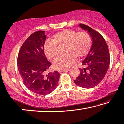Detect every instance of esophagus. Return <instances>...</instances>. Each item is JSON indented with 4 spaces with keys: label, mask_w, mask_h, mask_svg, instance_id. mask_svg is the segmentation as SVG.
I'll use <instances>...</instances> for the list:
<instances>
[{
    "label": "esophagus",
    "mask_w": 124,
    "mask_h": 124,
    "mask_svg": "<svg viewBox=\"0 0 124 124\" xmlns=\"http://www.w3.org/2000/svg\"><path fill=\"white\" fill-rule=\"evenodd\" d=\"M67 69H64V70H58V72L59 73H61L62 72H64V71H67Z\"/></svg>",
    "instance_id": "obj_1"
}]
</instances>
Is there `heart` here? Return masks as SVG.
<instances>
[{
  "instance_id": "b5f03b06",
  "label": "heart",
  "mask_w": 124,
  "mask_h": 124,
  "mask_svg": "<svg viewBox=\"0 0 124 124\" xmlns=\"http://www.w3.org/2000/svg\"><path fill=\"white\" fill-rule=\"evenodd\" d=\"M64 46L66 55L59 57L53 62V67L57 70L68 68L77 58H82L87 54L91 46V38L86 32L77 33L72 30H63L57 33L53 42L47 41L44 45V52L49 60H54L58 55L57 46Z\"/></svg>"
}]
</instances>
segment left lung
Here are the masks:
<instances>
[{
  "instance_id": "left-lung-1",
  "label": "left lung",
  "mask_w": 124,
  "mask_h": 124,
  "mask_svg": "<svg viewBox=\"0 0 124 124\" xmlns=\"http://www.w3.org/2000/svg\"><path fill=\"white\" fill-rule=\"evenodd\" d=\"M78 27L90 34L92 45L89 52L82 62L84 68H80V75L74 82L81 87L91 88L101 82L108 71L109 51L105 39L99 32L82 24H80Z\"/></svg>"
}]
</instances>
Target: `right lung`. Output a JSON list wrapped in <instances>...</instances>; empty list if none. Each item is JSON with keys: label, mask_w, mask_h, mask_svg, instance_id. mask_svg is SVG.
<instances>
[{"label": "right lung", "mask_w": 124, "mask_h": 124, "mask_svg": "<svg viewBox=\"0 0 124 124\" xmlns=\"http://www.w3.org/2000/svg\"><path fill=\"white\" fill-rule=\"evenodd\" d=\"M45 31L31 34L24 42L18 56V68L25 86L34 93L47 95L57 87L60 74L57 71L46 74L51 66L44 53Z\"/></svg>", "instance_id": "right-lung-1"}]
</instances>
